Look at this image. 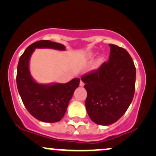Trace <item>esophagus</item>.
I'll return each mask as SVG.
<instances>
[{"mask_svg": "<svg viewBox=\"0 0 156 156\" xmlns=\"http://www.w3.org/2000/svg\"><path fill=\"white\" fill-rule=\"evenodd\" d=\"M80 87H83V86H84V83H83V80H80Z\"/></svg>", "mask_w": 156, "mask_h": 156, "instance_id": "1", "label": "esophagus"}]
</instances>
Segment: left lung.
<instances>
[{
    "label": "left lung",
    "mask_w": 156,
    "mask_h": 156,
    "mask_svg": "<svg viewBox=\"0 0 156 156\" xmlns=\"http://www.w3.org/2000/svg\"><path fill=\"white\" fill-rule=\"evenodd\" d=\"M109 46L108 62L81 76L87 92V113L101 125L113 124L121 118L135 92L136 67L131 56L124 48L113 44Z\"/></svg>",
    "instance_id": "8db88e82"
}]
</instances>
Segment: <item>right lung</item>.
Returning <instances> with one entry per match:
<instances>
[{
  "mask_svg": "<svg viewBox=\"0 0 156 156\" xmlns=\"http://www.w3.org/2000/svg\"><path fill=\"white\" fill-rule=\"evenodd\" d=\"M41 48L65 49L63 44L49 40H40L28 46L17 65V89L25 107L34 117L44 122H55L64 117L74 91L79 86L80 79L74 78L67 83L53 85L36 83L30 75L28 64L35 48Z\"/></svg>",
  "mask_w": 156,
  "mask_h": 156,
  "instance_id": "obj_1",
  "label": "right lung"
}]
</instances>
